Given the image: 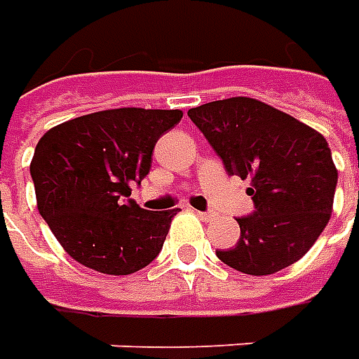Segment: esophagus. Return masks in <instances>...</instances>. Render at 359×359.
Listing matches in <instances>:
<instances>
[{
    "label": "esophagus",
    "mask_w": 359,
    "mask_h": 359,
    "mask_svg": "<svg viewBox=\"0 0 359 359\" xmlns=\"http://www.w3.org/2000/svg\"><path fill=\"white\" fill-rule=\"evenodd\" d=\"M196 214L198 217H200V219H204V222H212V219L215 217L214 212H196Z\"/></svg>",
    "instance_id": "1"
}]
</instances>
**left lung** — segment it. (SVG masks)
Segmentation results:
<instances>
[{
  "instance_id": "8db88e82",
  "label": "left lung",
  "mask_w": 359,
  "mask_h": 359,
  "mask_svg": "<svg viewBox=\"0 0 359 359\" xmlns=\"http://www.w3.org/2000/svg\"><path fill=\"white\" fill-rule=\"evenodd\" d=\"M188 116L229 175L250 179L255 212L237 219L241 237L215 250L227 266L266 276L297 262L327 227L338 172L327 140L270 104L233 97Z\"/></svg>"
}]
</instances>
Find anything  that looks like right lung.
<instances>
[{
	"label": "right lung",
	"instance_id": "right-lung-1",
	"mask_svg": "<svg viewBox=\"0 0 359 359\" xmlns=\"http://www.w3.org/2000/svg\"><path fill=\"white\" fill-rule=\"evenodd\" d=\"M180 118V110H101L40 137L31 161L36 205L69 257L110 276L154 262L179 208L144 210L130 187L142 184L157 140Z\"/></svg>",
	"mask_w": 359,
	"mask_h": 359
}]
</instances>
